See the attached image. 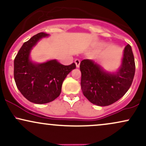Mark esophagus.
I'll use <instances>...</instances> for the list:
<instances>
[{"label": "esophagus", "instance_id": "esophagus-1", "mask_svg": "<svg viewBox=\"0 0 146 146\" xmlns=\"http://www.w3.org/2000/svg\"><path fill=\"white\" fill-rule=\"evenodd\" d=\"M75 64H76L77 67H79V66H80V60L79 59H75Z\"/></svg>", "mask_w": 146, "mask_h": 146}]
</instances>
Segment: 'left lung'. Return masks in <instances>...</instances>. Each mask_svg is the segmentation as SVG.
Here are the masks:
<instances>
[{
    "label": "left lung",
    "instance_id": "left-lung-1",
    "mask_svg": "<svg viewBox=\"0 0 146 146\" xmlns=\"http://www.w3.org/2000/svg\"><path fill=\"white\" fill-rule=\"evenodd\" d=\"M81 88L84 95L92 104L109 106L118 101L128 91L135 73V63L130 44L126 45L119 70L116 73L104 71L91 60L80 62Z\"/></svg>",
    "mask_w": 146,
    "mask_h": 146
}]
</instances>
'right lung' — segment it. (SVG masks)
Returning <instances> with one entry per match:
<instances>
[{"mask_svg":"<svg viewBox=\"0 0 146 146\" xmlns=\"http://www.w3.org/2000/svg\"><path fill=\"white\" fill-rule=\"evenodd\" d=\"M46 36L48 34L44 32L33 36L23 44L14 59V76L18 89L27 100L39 104L56 100L66 75L76 67L75 63L65 66L56 60L42 64L30 61L31 48Z\"/></svg>","mask_w":146,"mask_h":146,"instance_id":"obj_1","label":"right lung"}]
</instances>
